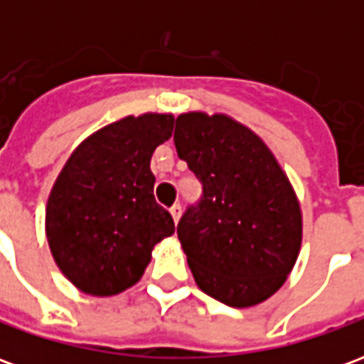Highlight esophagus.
<instances>
[{
    "mask_svg": "<svg viewBox=\"0 0 364 364\" xmlns=\"http://www.w3.org/2000/svg\"><path fill=\"white\" fill-rule=\"evenodd\" d=\"M169 213H171V216H173V222L177 224V222H179V218H181V205H173L171 208H169Z\"/></svg>",
    "mask_w": 364,
    "mask_h": 364,
    "instance_id": "1",
    "label": "esophagus"
}]
</instances>
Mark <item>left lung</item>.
Listing matches in <instances>:
<instances>
[{
    "label": "left lung",
    "mask_w": 364,
    "mask_h": 364,
    "mask_svg": "<svg viewBox=\"0 0 364 364\" xmlns=\"http://www.w3.org/2000/svg\"><path fill=\"white\" fill-rule=\"evenodd\" d=\"M173 142L203 185L177 224L198 289L232 308L267 300L287 281L302 242L289 177L259 136L224 114L177 117Z\"/></svg>",
    "instance_id": "8db88e82"
}]
</instances>
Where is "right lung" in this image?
<instances>
[{
	"label": "right lung",
	"instance_id": "1",
	"mask_svg": "<svg viewBox=\"0 0 364 364\" xmlns=\"http://www.w3.org/2000/svg\"><path fill=\"white\" fill-rule=\"evenodd\" d=\"M173 130L171 114L127 117L83 140L54 183L46 237L60 271L93 296L140 281L171 214L154 198L150 159Z\"/></svg>",
	"mask_w": 364,
	"mask_h": 364
}]
</instances>
